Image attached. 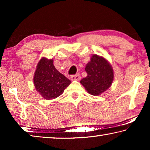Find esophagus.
I'll list each match as a JSON object with an SVG mask.
<instances>
[{
  "instance_id": "obj_1",
  "label": "esophagus",
  "mask_w": 150,
  "mask_h": 150,
  "mask_svg": "<svg viewBox=\"0 0 150 150\" xmlns=\"http://www.w3.org/2000/svg\"><path fill=\"white\" fill-rule=\"evenodd\" d=\"M80 79H81V76L79 74H76V75L71 76V79L72 81H75V80L79 81V80H80Z\"/></svg>"
}]
</instances>
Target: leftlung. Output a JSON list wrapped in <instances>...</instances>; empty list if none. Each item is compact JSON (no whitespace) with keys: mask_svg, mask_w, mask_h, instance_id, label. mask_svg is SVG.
Wrapping results in <instances>:
<instances>
[{"mask_svg":"<svg viewBox=\"0 0 150 150\" xmlns=\"http://www.w3.org/2000/svg\"><path fill=\"white\" fill-rule=\"evenodd\" d=\"M87 76L81 80L87 92L96 96L110 87L114 78L112 68L105 58L93 55L85 67Z\"/></svg>","mask_w":150,"mask_h":150,"instance_id":"obj_1","label":"left lung"}]
</instances>
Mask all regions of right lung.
I'll return each instance as SVG.
<instances>
[{"instance_id": "obj_1", "label": "right lung", "mask_w": 150, "mask_h": 150, "mask_svg": "<svg viewBox=\"0 0 150 150\" xmlns=\"http://www.w3.org/2000/svg\"><path fill=\"white\" fill-rule=\"evenodd\" d=\"M34 86L45 99L58 97L71 83L55 69L53 59L43 57L37 65L34 77Z\"/></svg>"}]
</instances>
